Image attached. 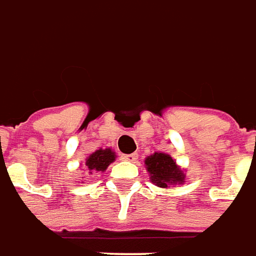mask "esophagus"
<instances>
[{"label":"esophagus","mask_w":256,"mask_h":256,"mask_svg":"<svg viewBox=\"0 0 256 256\" xmlns=\"http://www.w3.org/2000/svg\"><path fill=\"white\" fill-rule=\"evenodd\" d=\"M121 160L124 161H131V162H135L138 160V154L132 153V154H122L121 156Z\"/></svg>","instance_id":"34e87169"}]
</instances>
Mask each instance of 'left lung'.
<instances>
[{"label": "left lung", "instance_id": "left-lung-1", "mask_svg": "<svg viewBox=\"0 0 256 256\" xmlns=\"http://www.w3.org/2000/svg\"><path fill=\"white\" fill-rule=\"evenodd\" d=\"M146 166L150 172L152 182L160 188H168L172 183H182L184 180L182 170H179L176 162L168 154L154 153L146 158Z\"/></svg>", "mask_w": 256, "mask_h": 256}]
</instances>
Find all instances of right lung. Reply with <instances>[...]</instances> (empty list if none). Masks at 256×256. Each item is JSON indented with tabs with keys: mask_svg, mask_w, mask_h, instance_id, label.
<instances>
[{
	"mask_svg": "<svg viewBox=\"0 0 256 256\" xmlns=\"http://www.w3.org/2000/svg\"><path fill=\"white\" fill-rule=\"evenodd\" d=\"M114 153L110 148L104 150H96L95 153L90 156V158H86V170L90 171V174L96 171H104L112 162L114 161Z\"/></svg>",
	"mask_w": 256,
	"mask_h": 256,
	"instance_id": "obj_1",
	"label": "right lung"
}]
</instances>
